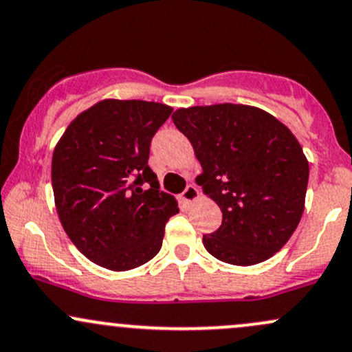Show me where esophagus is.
<instances>
[{
    "mask_svg": "<svg viewBox=\"0 0 352 352\" xmlns=\"http://www.w3.org/2000/svg\"><path fill=\"white\" fill-rule=\"evenodd\" d=\"M199 197H200L199 188L192 184L187 185V188H185L184 193H182V200H184L185 204H192V201H195Z\"/></svg>",
    "mask_w": 352,
    "mask_h": 352,
    "instance_id": "obj_1",
    "label": "esophagus"
}]
</instances>
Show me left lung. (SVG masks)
<instances>
[{"mask_svg":"<svg viewBox=\"0 0 352 352\" xmlns=\"http://www.w3.org/2000/svg\"><path fill=\"white\" fill-rule=\"evenodd\" d=\"M172 120L204 168L197 184L223 213L220 228L204 235L207 252L240 266L280 252L301 220L309 177L292 131L241 104L179 109Z\"/></svg>","mask_w":352,"mask_h":352,"instance_id":"left-lung-1","label":"left lung"}]
</instances>
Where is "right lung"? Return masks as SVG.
<instances>
[{"label":"right lung","instance_id":"add662e5","mask_svg":"<svg viewBox=\"0 0 352 352\" xmlns=\"http://www.w3.org/2000/svg\"><path fill=\"white\" fill-rule=\"evenodd\" d=\"M173 109L106 99L79 114L52 153V192L64 232L84 256L112 272L152 260L179 213L148 167L152 137Z\"/></svg>","mask_w":352,"mask_h":352}]
</instances>
